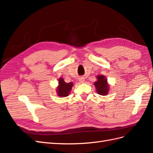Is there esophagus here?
<instances>
[{"label":"esophagus","instance_id":"obj_1","mask_svg":"<svg viewBox=\"0 0 153 153\" xmlns=\"http://www.w3.org/2000/svg\"><path fill=\"white\" fill-rule=\"evenodd\" d=\"M79 82L80 83H83L84 82H85V78L84 77H80V78H79Z\"/></svg>","mask_w":153,"mask_h":153}]
</instances>
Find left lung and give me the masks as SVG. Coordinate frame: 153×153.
I'll use <instances>...</instances> for the list:
<instances>
[{
  "instance_id": "1",
  "label": "left lung",
  "mask_w": 153,
  "mask_h": 153,
  "mask_svg": "<svg viewBox=\"0 0 153 153\" xmlns=\"http://www.w3.org/2000/svg\"><path fill=\"white\" fill-rule=\"evenodd\" d=\"M97 81L94 82V85L96 88V92L100 95L106 96L108 94L109 84L107 82V79L103 75H98L96 76Z\"/></svg>"
}]
</instances>
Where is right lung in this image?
<instances>
[{
    "label": "right lung",
    "instance_id": "1",
    "mask_svg": "<svg viewBox=\"0 0 153 153\" xmlns=\"http://www.w3.org/2000/svg\"><path fill=\"white\" fill-rule=\"evenodd\" d=\"M58 86L56 89V92L58 96L61 97H66L68 96L70 91H71L72 88L73 87V83L72 82H70V83H66L64 81L63 78L59 77L58 81Z\"/></svg>",
    "mask_w": 153,
    "mask_h": 153
}]
</instances>
